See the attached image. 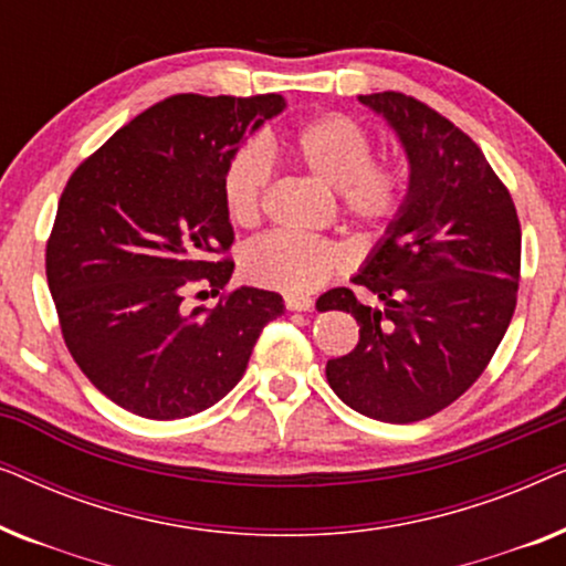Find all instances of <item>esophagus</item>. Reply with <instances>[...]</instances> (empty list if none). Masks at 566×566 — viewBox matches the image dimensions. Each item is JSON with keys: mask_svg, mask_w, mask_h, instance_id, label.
I'll return each instance as SVG.
<instances>
[{"mask_svg": "<svg viewBox=\"0 0 566 566\" xmlns=\"http://www.w3.org/2000/svg\"><path fill=\"white\" fill-rule=\"evenodd\" d=\"M312 306V298L306 296H285V308H289V312H308Z\"/></svg>", "mask_w": 566, "mask_h": 566, "instance_id": "esophagus-1", "label": "esophagus"}]
</instances>
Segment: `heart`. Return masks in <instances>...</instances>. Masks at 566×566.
<instances>
[{
	"label": "heart",
	"instance_id": "obj_1",
	"mask_svg": "<svg viewBox=\"0 0 566 566\" xmlns=\"http://www.w3.org/2000/svg\"><path fill=\"white\" fill-rule=\"evenodd\" d=\"M301 169L335 188L339 213L368 237H381L405 211L409 172L397 161L374 159V138L353 118L327 113L293 130L283 142ZM273 167L258 142H247L231 154L221 175V198L237 227L260 219ZM345 254L319 237L273 231L254 239L242 252V273L262 289L304 296L339 273Z\"/></svg>",
	"mask_w": 566,
	"mask_h": 566
}]
</instances>
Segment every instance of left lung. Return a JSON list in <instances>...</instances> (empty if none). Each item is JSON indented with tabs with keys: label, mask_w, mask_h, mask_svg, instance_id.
Instances as JSON below:
<instances>
[{
	"label": "left lung",
	"mask_w": 566,
	"mask_h": 566,
	"mask_svg": "<svg viewBox=\"0 0 566 566\" xmlns=\"http://www.w3.org/2000/svg\"><path fill=\"white\" fill-rule=\"evenodd\" d=\"M358 99L397 130L409 198L353 277L384 308L350 289L316 301L360 324L358 345L327 360V381L355 412L407 424L453 405L490 366L517 304L521 221L482 149L438 111L401 92Z\"/></svg>",
	"instance_id": "left-lung-1"
}]
</instances>
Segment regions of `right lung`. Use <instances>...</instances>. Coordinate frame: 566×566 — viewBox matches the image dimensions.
<instances>
[{
    "instance_id": "1",
    "label": "right lung",
    "mask_w": 566,
    "mask_h": 566,
    "mask_svg": "<svg viewBox=\"0 0 566 566\" xmlns=\"http://www.w3.org/2000/svg\"><path fill=\"white\" fill-rule=\"evenodd\" d=\"M283 107L281 95H172L69 177L45 244L49 289L74 363L128 412H203L234 389L262 327L283 314L277 293L247 285L213 308L185 304L192 285L227 289L223 167Z\"/></svg>"
}]
</instances>
